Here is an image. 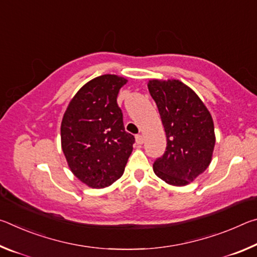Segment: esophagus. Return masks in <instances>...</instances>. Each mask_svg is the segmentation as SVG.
<instances>
[{
    "label": "esophagus",
    "mask_w": 257,
    "mask_h": 257,
    "mask_svg": "<svg viewBox=\"0 0 257 257\" xmlns=\"http://www.w3.org/2000/svg\"><path fill=\"white\" fill-rule=\"evenodd\" d=\"M136 143L138 145H142L143 143H144V137L142 136V135H137L136 136Z\"/></svg>",
    "instance_id": "obj_1"
}]
</instances>
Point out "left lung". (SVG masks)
<instances>
[{"label": "left lung", "instance_id": "8db88e82", "mask_svg": "<svg viewBox=\"0 0 257 257\" xmlns=\"http://www.w3.org/2000/svg\"><path fill=\"white\" fill-rule=\"evenodd\" d=\"M147 87L167 135V151L154 162V173L171 186L189 185L212 161L215 134L211 113L180 80L151 79Z\"/></svg>", "mask_w": 257, "mask_h": 257}]
</instances>
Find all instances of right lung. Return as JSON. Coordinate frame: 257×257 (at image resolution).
<instances>
[{
    "label": "right lung",
    "mask_w": 257,
    "mask_h": 257,
    "mask_svg": "<svg viewBox=\"0 0 257 257\" xmlns=\"http://www.w3.org/2000/svg\"><path fill=\"white\" fill-rule=\"evenodd\" d=\"M127 79L102 75L81 87L64 112L61 147L68 167L82 184L105 188L123 175L135 138L124 130L116 103Z\"/></svg>",
    "instance_id": "right-lung-1"
}]
</instances>
